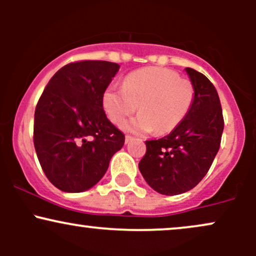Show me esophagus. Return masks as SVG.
<instances>
[{
    "label": "esophagus",
    "instance_id": "1",
    "mask_svg": "<svg viewBox=\"0 0 256 256\" xmlns=\"http://www.w3.org/2000/svg\"><path fill=\"white\" fill-rule=\"evenodd\" d=\"M132 140H134V137L128 136V134H126V136H125V143H126V144H128V143H130Z\"/></svg>",
    "mask_w": 256,
    "mask_h": 256
}]
</instances>
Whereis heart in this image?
Masks as SVG:
<instances>
[{"label":"heart","instance_id":"heart-1","mask_svg":"<svg viewBox=\"0 0 256 256\" xmlns=\"http://www.w3.org/2000/svg\"><path fill=\"white\" fill-rule=\"evenodd\" d=\"M194 98L195 90L189 79L179 78L168 68L146 67L126 76L122 88L108 86L102 102L114 124H122L138 108L140 113L126 122V130L140 134L155 130L156 134H167L188 116Z\"/></svg>","mask_w":256,"mask_h":256}]
</instances>
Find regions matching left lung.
<instances>
[{"mask_svg":"<svg viewBox=\"0 0 256 256\" xmlns=\"http://www.w3.org/2000/svg\"><path fill=\"white\" fill-rule=\"evenodd\" d=\"M195 98L189 113L171 134L146 140L138 164L143 178L155 192L179 195L195 188L207 174L220 148L224 118L214 85L196 70L185 68Z\"/></svg>","mask_w":256,"mask_h":256,"instance_id":"left-lung-1","label":"left lung"}]
</instances>
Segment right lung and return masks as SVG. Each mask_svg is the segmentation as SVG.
I'll list each match as a JSON object with an SVG mask.
<instances>
[{"instance_id": "add662e5", "label": "right lung", "mask_w": 256, "mask_h": 256, "mask_svg": "<svg viewBox=\"0 0 256 256\" xmlns=\"http://www.w3.org/2000/svg\"><path fill=\"white\" fill-rule=\"evenodd\" d=\"M119 67L98 60L66 64L38 100L34 149L44 174L64 192H82L98 184L124 146V134L106 116L102 102Z\"/></svg>"}]
</instances>
